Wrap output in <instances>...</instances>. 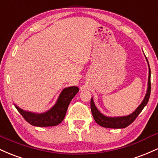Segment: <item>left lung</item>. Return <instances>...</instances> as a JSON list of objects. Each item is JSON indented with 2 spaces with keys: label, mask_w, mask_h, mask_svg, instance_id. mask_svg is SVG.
<instances>
[{
  "label": "left lung",
  "mask_w": 158,
  "mask_h": 158,
  "mask_svg": "<svg viewBox=\"0 0 158 158\" xmlns=\"http://www.w3.org/2000/svg\"><path fill=\"white\" fill-rule=\"evenodd\" d=\"M147 60L148 64V61ZM149 67V64H148ZM150 94H151V70L149 68V76H148V89H147V93L146 94V97H145L144 99L139 105V106L135 110V112H133L130 115L126 116V117H106L103 114H102L98 110L97 107L95 106L94 103L93 98H91V100H90V109H91L92 114H93V117L94 120L96 121V123L97 124H99V126L105 127V128H126L128 126H129L130 124H131L135 120V119L137 118V116L140 114V112L142 111V110L144 108V107L147 105L148 102V99L150 97Z\"/></svg>",
  "instance_id": "8db88e82"
}]
</instances>
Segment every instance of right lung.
<instances>
[{
  "mask_svg": "<svg viewBox=\"0 0 158 158\" xmlns=\"http://www.w3.org/2000/svg\"><path fill=\"white\" fill-rule=\"evenodd\" d=\"M79 91V88L76 86L66 88L61 92L57 102L50 110L43 114H34L23 110L15 106L25 120L32 126L47 127L57 126L64 119L70 101Z\"/></svg>",
  "mask_w": 158,
  "mask_h": 158,
  "instance_id": "obj_1",
  "label": "right lung"
}]
</instances>
